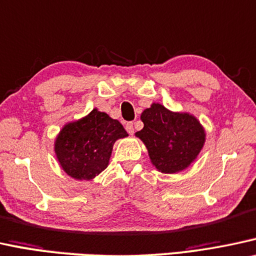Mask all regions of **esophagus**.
Wrapping results in <instances>:
<instances>
[{"instance_id": "obj_1", "label": "esophagus", "mask_w": 256, "mask_h": 256, "mask_svg": "<svg viewBox=\"0 0 256 256\" xmlns=\"http://www.w3.org/2000/svg\"><path fill=\"white\" fill-rule=\"evenodd\" d=\"M125 128H126V131L128 132V134H134V122H128V124L125 125Z\"/></svg>"}]
</instances>
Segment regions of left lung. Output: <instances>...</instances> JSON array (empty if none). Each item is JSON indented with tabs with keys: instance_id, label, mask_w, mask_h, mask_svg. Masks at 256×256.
<instances>
[{
	"instance_id": "1",
	"label": "left lung",
	"mask_w": 256,
	"mask_h": 256,
	"mask_svg": "<svg viewBox=\"0 0 256 256\" xmlns=\"http://www.w3.org/2000/svg\"><path fill=\"white\" fill-rule=\"evenodd\" d=\"M140 118L144 128L136 136L146 145L152 164L162 172L186 169L203 148L204 130L188 113H174L160 104H152Z\"/></svg>"
}]
</instances>
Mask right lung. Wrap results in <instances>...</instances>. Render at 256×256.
<instances>
[{"instance_id": "obj_1", "label": "right lung", "mask_w": 256, "mask_h": 256, "mask_svg": "<svg viewBox=\"0 0 256 256\" xmlns=\"http://www.w3.org/2000/svg\"><path fill=\"white\" fill-rule=\"evenodd\" d=\"M126 136L120 122L94 108L61 130L56 140V157L70 177L92 180L108 166L114 142Z\"/></svg>"}]
</instances>
